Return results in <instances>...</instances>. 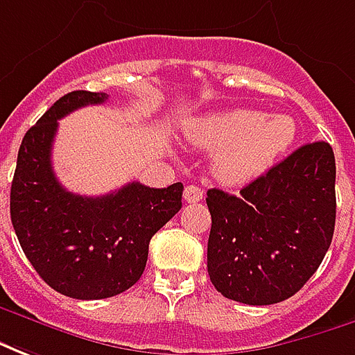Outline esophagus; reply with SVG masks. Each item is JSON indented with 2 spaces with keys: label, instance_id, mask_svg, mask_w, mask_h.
Here are the masks:
<instances>
[{
  "label": "esophagus",
  "instance_id": "esophagus-1",
  "mask_svg": "<svg viewBox=\"0 0 355 355\" xmlns=\"http://www.w3.org/2000/svg\"><path fill=\"white\" fill-rule=\"evenodd\" d=\"M202 189L197 187V185H187L185 191H183V198L187 200V202H198V200H202Z\"/></svg>",
  "mask_w": 355,
  "mask_h": 355
}]
</instances>
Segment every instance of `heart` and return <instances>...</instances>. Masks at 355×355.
Instances as JSON below:
<instances>
[{"label":"heart","instance_id":"obj_1","mask_svg":"<svg viewBox=\"0 0 355 355\" xmlns=\"http://www.w3.org/2000/svg\"><path fill=\"white\" fill-rule=\"evenodd\" d=\"M185 133L197 147L218 150L214 172L227 185L260 178L293 145L296 125L285 114L230 109L191 120Z\"/></svg>","mask_w":355,"mask_h":355}]
</instances>
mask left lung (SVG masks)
Wrapping results in <instances>:
<instances>
[{
    "instance_id": "8db88e82",
    "label": "left lung",
    "mask_w": 355,
    "mask_h": 355,
    "mask_svg": "<svg viewBox=\"0 0 355 355\" xmlns=\"http://www.w3.org/2000/svg\"><path fill=\"white\" fill-rule=\"evenodd\" d=\"M334 153L302 145L239 195L210 189L208 275L235 302L268 306L296 294L331 246L336 218Z\"/></svg>"
}]
</instances>
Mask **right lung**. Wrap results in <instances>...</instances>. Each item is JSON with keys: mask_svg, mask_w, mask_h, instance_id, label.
Listing matches in <instances>:
<instances>
[{"mask_svg": "<svg viewBox=\"0 0 355 355\" xmlns=\"http://www.w3.org/2000/svg\"><path fill=\"white\" fill-rule=\"evenodd\" d=\"M107 93L70 92L22 137L11 183V222L28 262L57 293L99 300L124 293L145 271L149 243L182 208V183L166 189L132 182L103 197L70 193L55 178L59 120Z\"/></svg>", "mask_w": 355, "mask_h": 355, "instance_id": "right-lung-1", "label": "right lung"}]
</instances>
